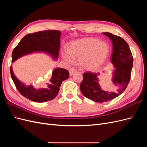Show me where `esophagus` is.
Instances as JSON below:
<instances>
[{
    "mask_svg": "<svg viewBox=\"0 0 147 147\" xmlns=\"http://www.w3.org/2000/svg\"><path fill=\"white\" fill-rule=\"evenodd\" d=\"M77 71V70L76 69H75L74 67L71 68V69H70V70H69V74H70V76H72V75L74 73L76 72Z\"/></svg>",
    "mask_w": 147,
    "mask_h": 147,
    "instance_id": "esophagus-1",
    "label": "esophagus"
}]
</instances>
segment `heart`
I'll return each instance as SVG.
<instances>
[{"instance_id": "b5f03b06", "label": "heart", "mask_w": 147, "mask_h": 147, "mask_svg": "<svg viewBox=\"0 0 147 147\" xmlns=\"http://www.w3.org/2000/svg\"><path fill=\"white\" fill-rule=\"evenodd\" d=\"M110 53L109 44L96 37H86L70 43L69 50H64L62 55L69 64L78 58L81 69L94 70L103 64Z\"/></svg>"}]
</instances>
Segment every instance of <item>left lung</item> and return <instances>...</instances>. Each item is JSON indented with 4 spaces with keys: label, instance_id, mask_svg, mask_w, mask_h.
<instances>
[{
    "label": "left lung",
    "instance_id": "left-lung-1",
    "mask_svg": "<svg viewBox=\"0 0 147 147\" xmlns=\"http://www.w3.org/2000/svg\"><path fill=\"white\" fill-rule=\"evenodd\" d=\"M112 41V62L115 70L109 91L101 90L97 74L86 72L80 88L84 96L97 102H107L116 98L125 90L130 81L133 57L127 43L121 37L109 32H103Z\"/></svg>",
    "mask_w": 147,
    "mask_h": 147
}]
</instances>
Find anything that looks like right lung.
<instances>
[{"label":"right lung","mask_w":147,"mask_h":147,"mask_svg":"<svg viewBox=\"0 0 147 147\" xmlns=\"http://www.w3.org/2000/svg\"><path fill=\"white\" fill-rule=\"evenodd\" d=\"M61 31L47 30L28 34L21 39L12 52V61L34 51H44L57 58L60 48ZM11 77L16 89L26 98L36 102H44L55 99L64 80L67 79L69 73L67 70L57 68L52 74L51 78L45 84V88L37 90L32 86H26L20 82L10 67Z\"/></svg>","instance_id":"right-lung-1"}]
</instances>
